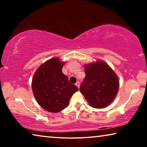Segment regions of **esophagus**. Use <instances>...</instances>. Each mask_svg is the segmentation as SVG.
<instances>
[{"instance_id": "1", "label": "esophagus", "mask_w": 147, "mask_h": 147, "mask_svg": "<svg viewBox=\"0 0 147 147\" xmlns=\"http://www.w3.org/2000/svg\"><path fill=\"white\" fill-rule=\"evenodd\" d=\"M76 84V86L78 87V88H80V82L79 81H78V82H76V83L75 84Z\"/></svg>"}]
</instances>
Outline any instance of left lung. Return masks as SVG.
Listing matches in <instances>:
<instances>
[{
    "label": "left lung",
    "instance_id": "1",
    "mask_svg": "<svg viewBox=\"0 0 147 147\" xmlns=\"http://www.w3.org/2000/svg\"><path fill=\"white\" fill-rule=\"evenodd\" d=\"M86 77L80 90L90 106L103 108L115 98L119 89V80L108 65L101 61L86 65Z\"/></svg>",
    "mask_w": 147,
    "mask_h": 147
}]
</instances>
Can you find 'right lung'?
Wrapping results in <instances>:
<instances>
[{
	"label": "right lung",
	"mask_w": 147,
	"mask_h": 147,
	"mask_svg": "<svg viewBox=\"0 0 147 147\" xmlns=\"http://www.w3.org/2000/svg\"><path fill=\"white\" fill-rule=\"evenodd\" d=\"M63 62L53 58L42 64L32 79V91L38 104L49 112L57 113L69 105L74 93L78 90L62 73Z\"/></svg>",
	"instance_id": "obj_1"
}]
</instances>
